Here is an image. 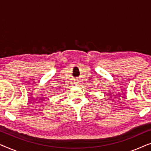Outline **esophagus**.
I'll use <instances>...</instances> for the list:
<instances>
[{
  "instance_id": "obj_1",
  "label": "esophagus",
  "mask_w": 151,
  "mask_h": 151,
  "mask_svg": "<svg viewBox=\"0 0 151 151\" xmlns=\"http://www.w3.org/2000/svg\"><path fill=\"white\" fill-rule=\"evenodd\" d=\"M76 84H78V82H76Z\"/></svg>"
}]
</instances>
